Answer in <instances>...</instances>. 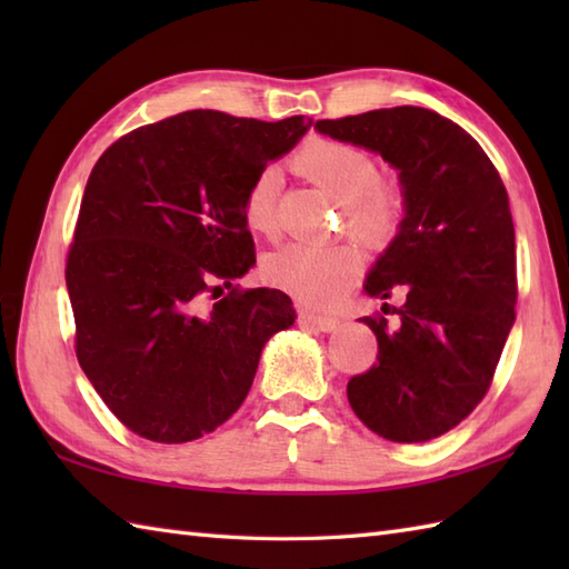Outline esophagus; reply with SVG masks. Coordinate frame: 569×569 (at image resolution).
Masks as SVG:
<instances>
[{
  "label": "esophagus",
  "mask_w": 569,
  "mask_h": 569,
  "mask_svg": "<svg viewBox=\"0 0 569 569\" xmlns=\"http://www.w3.org/2000/svg\"><path fill=\"white\" fill-rule=\"evenodd\" d=\"M300 322L312 325V328H318L322 332H332L337 325H340V320H337V318H332V316H318V312H303V316H300Z\"/></svg>",
  "instance_id": "34e87169"
}]
</instances>
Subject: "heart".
Listing matches in <instances>:
<instances>
[{"instance_id": "obj_1", "label": "heart", "mask_w": 569, "mask_h": 569, "mask_svg": "<svg viewBox=\"0 0 569 569\" xmlns=\"http://www.w3.org/2000/svg\"><path fill=\"white\" fill-rule=\"evenodd\" d=\"M293 166L298 173L345 204L347 229L361 241L383 244L396 234L403 217V192L393 180L379 176L377 163L365 149L337 139H310L296 153ZM276 190L278 176L273 168H263L249 183L241 200V217L253 234H276ZM359 266V251L347 241H293L266 257L263 276L308 306H330L355 283Z\"/></svg>"}]
</instances>
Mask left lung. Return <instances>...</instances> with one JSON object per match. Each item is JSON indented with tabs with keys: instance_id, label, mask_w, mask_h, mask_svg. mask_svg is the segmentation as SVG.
<instances>
[{
	"instance_id": "left-lung-1",
	"label": "left lung",
	"mask_w": 569,
	"mask_h": 569,
	"mask_svg": "<svg viewBox=\"0 0 569 569\" xmlns=\"http://www.w3.org/2000/svg\"><path fill=\"white\" fill-rule=\"evenodd\" d=\"M316 129L381 153L403 186L401 229L365 283L373 298L403 296V306L393 308L398 325L361 318L379 355L349 379V406L391 442L440 438L487 396L516 320L503 180L462 127L422 107L318 119Z\"/></svg>"
}]
</instances>
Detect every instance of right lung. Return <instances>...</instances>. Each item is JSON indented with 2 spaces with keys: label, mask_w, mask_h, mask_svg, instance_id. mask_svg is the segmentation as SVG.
Returning <instances> with one entry per match:
<instances>
[{
  "label": "right lung",
  "mask_w": 569,
  "mask_h": 569,
  "mask_svg": "<svg viewBox=\"0 0 569 569\" xmlns=\"http://www.w3.org/2000/svg\"><path fill=\"white\" fill-rule=\"evenodd\" d=\"M192 110L107 149L84 186L66 261L84 377L139 438L198 440L244 401L266 340L296 322L276 288H239L257 253L241 200L306 134Z\"/></svg>",
  "instance_id": "1"
}]
</instances>
